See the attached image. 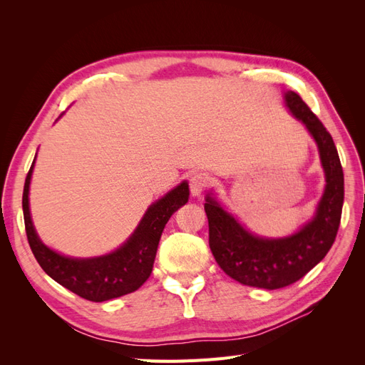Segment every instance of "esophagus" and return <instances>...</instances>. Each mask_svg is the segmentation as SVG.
<instances>
[{
    "label": "esophagus",
    "mask_w": 365,
    "mask_h": 365,
    "mask_svg": "<svg viewBox=\"0 0 365 365\" xmlns=\"http://www.w3.org/2000/svg\"><path fill=\"white\" fill-rule=\"evenodd\" d=\"M189 185H190V192L193 196L201 195L205 190V187L208 185V176L202 172L193 173L189 180Z\"/></svg>",
    "instance_id": "esophagus-1"
}]
</instances>
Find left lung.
<instances>
[{
	"instance_id": "obj_1",
	"label": "left lung",
	"mask_w": 365,
	"mask_h": 365,
	"mask_svg": "<svg viewBox=\"0 0 365 365\" xmlns=\"http://www.w3.org/2000/svg\"><path fill=\"white\" fill-rule=\"evenodd\" d=\"M291 113L304 123L315 138L326 172V190L315 217L298 233L284 239L252 236L207 196L208 244L220 268L242 284L263 289H280L300 280L332 248L344 202V173L332 135L303 98L294 91L284 94Z\"/></svg>"
}]
</instances>
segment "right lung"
I'll list each match as a JSON object with an SVG mask.
<instances>
[{
  "instance_id": "obj_1",
  "label": "right lung",
  "mask_w": 365,
  "mask_h": 365,
  "mask_svg": "<svg viewBox=\"0 0 365 365\" xmlns=\"http://www.w3.org/2000/svg\"><path fill=\"white\" fill-rule=\"evenodd\" d=\"M33 164L24 184L23 212L29 245L41 268L63 288L96 303L137 291L152 272L158 242L165 224L176 210L189 201L187 182H181L160 201L152 204L134 235L114 252L94 259H71L47 248L33 228L29 210V187Z\"/></svg>"
}]
</instances>
